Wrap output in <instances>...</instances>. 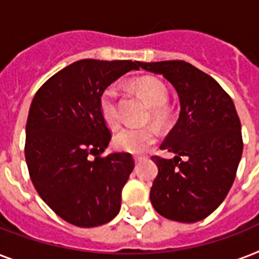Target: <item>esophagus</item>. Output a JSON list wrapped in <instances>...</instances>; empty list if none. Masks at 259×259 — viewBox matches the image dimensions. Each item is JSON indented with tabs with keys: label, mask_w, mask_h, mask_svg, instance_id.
<instances>
[{
	"label": "esophagus",
	"mask_w": 259,
	"mask_h": 259,
	"mask_svg": "<svg viewBox=\"0 0 259 259\" xmlns=\"http://www.w3.org/2000/svg\"><path fill=\"white\" fill-rule=\"evenodd\" d=\"M142 158H144V156H134V161H136V162L141 161Z\"/></svg>",
	"instance_id": "esophagus-1"
}]
</instances>
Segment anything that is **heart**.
Segmentation results:
<instances>
[{"label":"heart","mask_w":259,"mask_h":259,"mask_svg":"<svg viewBox=\"0 0 259 259\" xmlns=\"http://www.w3.org/2000/svg\"><path fill=\"white\" fill-rule=\"evenodd\" d=\"M133 89L150 106L148 119L157 125H165L172 115L168 105V89L165 83L154 76H142L133 82ZM99 110L103 121L111 127H117L121 122L118 91L114 86H107L99 95ZM157 129L152 125L142 127H123L114 137V146L121 152L133 154L145 153L157 140Z\"/></svg>","instance_id":"obj_1"}]
</instances>
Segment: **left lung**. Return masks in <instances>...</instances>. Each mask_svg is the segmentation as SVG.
I'll return each instance as SVG.
<instances>
[{
	"instance_id": "left-lung-1",
	"label": "left lung",
	"mask_w": 259,
	"mask_h": 259,
	"mask_svg": "<svg viewBox=\"0 0 259 259\" xmlns=\"http://www.w3.org/2000/svg\"><path fill=\"white\" fill-rule=\"evenodd\" d=\"M140 67L161 74L181 106L179 121L160 146L176 156H152L158 173L150 201L166 219L195 223L221 205L235 180L243 150L241 121L229 94L192 64L166 60Z\"/></svg>"
}]
</instances>
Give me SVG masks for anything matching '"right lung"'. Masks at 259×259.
Segmentation results:
<instances>
[{
    "label": "right lung",
    "mask_w": 259,
    "mask_h": 259,
    "mask_svg": "<svg viewBox=\"0 0 259 259\" xmlns=\"http://www.w3.org/2000/svg\"><path fill=\"white\" fill-rule=\"evenodd\" d=\"M140 64L83 59L51 76L32 101L25 137L30 180L48 207L71 225L97 227L119 212L134 160L130 153L102 156L111 132L99 95Z\"/></svg>",
    "instance_id": "right-lung-1"
}]
</instances>
